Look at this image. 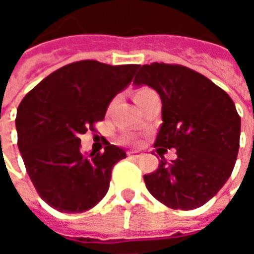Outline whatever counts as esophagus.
Segmentation results:
<instances>
[{"instance_id": "esophagus-1", "label": "esophagus", "mask_w": 254, "mask_h": 254, "mask_svg": "<svg viewBox=\"0 0 254 254\" xmlns=\"http://www.w3.org/2000/svg\"><path fill=\"white\" fill-rule=\"evenodd\" d=\"M127 156H129V158H133V159H138V158H141L143 155L140 154V152H136V151H130V152H127Z\"/></svg>"}]
</instances>
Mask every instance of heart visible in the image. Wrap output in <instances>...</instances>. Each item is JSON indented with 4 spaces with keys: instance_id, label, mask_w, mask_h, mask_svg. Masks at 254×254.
I'll use <instances>...</instances> for the list:
<instances>
[{
    "instance_id": "b5f03b06",
    "label": "heart",
    "mask_w": 254,
    "mask_h": 254,
    "mask_svg": "<svg viewBox=\"0 0 254 254\" xmlns=\"http://www.w3.org/2000/svg\"><path fill=\"white\" fill-rule=\"evenodd\" d=\"M151 92H154V91H151V89H149V88H140V89H137V91L134 92V96H133V98H134V102L137 103L138 100L141 99V98H144L145 95L151 94Z\"/></svg>"
}]
</instances>
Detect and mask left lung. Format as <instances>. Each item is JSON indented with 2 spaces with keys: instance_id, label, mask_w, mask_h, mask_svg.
<instances>
[{
  "instance_id": "1",
  "label": "left lung",
  "mask_w": 254,
  "mask_h": 254,
  "mask_svg": "<svg viewBox=\"0 0 254 254\" xmlns=\"http://www.w3.org/2000/svg\"><path fill=\"white\" fill-rule=\"evenodd\" d=\"M133 85L159 94L163 124L155 145L177 149L170 163L159 154L158 170L144 176L145 187L173 209L201 207L227 182L238 156L241 118L234 102L205 76L180 65H143Z\"/></svg>"
}]
</instances>
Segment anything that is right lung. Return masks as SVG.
I'll return each mask as SVG.
<instances>
[{
	"label": "right lung",
	"instance_id": "right-lung-1",
	"mask_svg": "<svg viewBox=\"0 0 254 254\" xmlns=\"http://www.w3.org/2000/svg\"><path fill=\"white\" fill-rule=\"evenodd\" d=\"M138 65L78 61L43 78L21 100L17 145L39 196L60 212L88 211L106 196L111 170L127 152L109 145L103 154L80 151L78 138L102 121Z\"/></svg>",
	"mask_w": 254,
	"mask_h": 254
}]
</instances>
